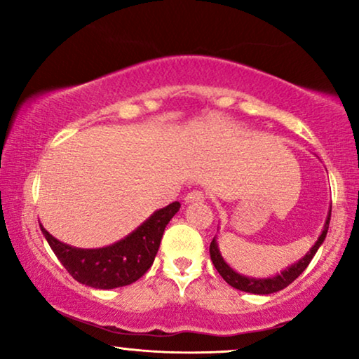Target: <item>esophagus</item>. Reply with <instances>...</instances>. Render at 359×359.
I'll use <instances>...</instances> for the list:
<instances>
[{"label":"esophagus","instance_id":"34e87169","mask_svg":"<svg viewBox=\"0 0 359 359\" xmlns=\"http://www.w3.org/2000/svg\"><path fill=\"white\" fill-rule=\"evenodd\" d=\"M205 199V194L203 193V191H191V193H188L186 194V198H184V201L188 204H196V203H203V201Z\"/></svg>","mask_w":359,"mask_h":359}]
</instances>
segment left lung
Returning a JSON list of instances; mask_svg holds the SVG:
<instances>
[{
	"label": "left lung",
	"instance_id": "left-lung-1",
	"mask_svg": "<svg viewBox=\"0 0 359 359\" xmlns=\"http://www.w3.org/2000/svg\"><path fill=\"white\" fill-rule=\"evenodd\" d=\"M330 215H332V208H330V212H328V217H327L325 227H323V232H322L320 237H318L317 243L312 247L311 252H309L302 259H299L296 264H292V266H289L287 269H284L281 274H278V276H274V278L255 279V278H247V276H242V274L235 273L233 269L230 268L229 264L224 262V258L220 257V252H219V248H217V242H215V238L212 240V242H210V247H209L210 259H212V263H214L215 269H217V273L225 279V283H229L230 286L235 287V289H240V291L252 292V294H273V292H278V291H281V289L287 287L289 284H291L296 278L301 276V274L304 273V269L309 266V263H311V259L313 258V255L317 253L318 247H320L322 242L327 237L328 224H330Z\"/></svg>",
	"mask_w": 359,
	"mask_h": 359
}]
</instances>
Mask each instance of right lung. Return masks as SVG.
Instances as JSON below:
<instances>
[{"mask_svg":"<svg viewBox=\"0 0 359 359\" xmlns=\"http://www.w3.org/2000/svg\"><path fill=\"white\" fill-rule=\"evenodd\" d=\"M180 208L181 204L175 201L151 214L129 237L97 250L73 248L53 238L42 225L41 229L55 257L78 283L96 289H114L135 283L149 271L165 227Z\"/></svg>","mask_w":359,"mask_h":359,"instance_id":"right-lung-1","label":"right lung"}]
</instances>
